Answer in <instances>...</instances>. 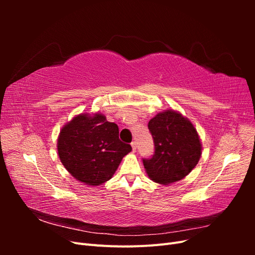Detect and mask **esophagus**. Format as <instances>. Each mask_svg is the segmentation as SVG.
<instances>
[{
	"mask_svg": "<svg viewBox=\"0 0 255 255\" xmlns=\"http://www.w3.org/2000/svg\"><path fill=\"white\" fill-rule=\"evenodd\" d=\"M130 145H132V149H133V152H136V142L133 141L132 143H130Z\"/></svg>",
	"mask_w": 255,
	"mask_h": 255,
	"instance_id": "34e87169",
	"label": "esophagus"
}]
</instances>
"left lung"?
Returning <instances> with one entry per match:
<instances>
[{
	"label": "left lung",
	"instance_id": "obj_1",
	"mask_svg": "<svg viewBox=\"0 0 255 255\" xmlns=\"http://www.w3.org/2000/svg\"><path fill=\"white\" fill-rule=\"evenodd\" d=\"M154 141L151 158H142L150 179L168 185L184 179L201 156V142L192 123L174 111L159 113L149 121Z\"/></svg>",
	"mask_w": 255,
	"mask_h": 255
}]
</instances>
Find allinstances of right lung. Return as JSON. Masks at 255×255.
<instances>
[{"label":"right lung","mask_w":255,"mask_h":255,"mask_svg":"<svg viewBox=\"0 0 255 255\" xmlns=\"http://www.w3.org/2000/svg\"><path fill=\"white\" fill-rule=\"evenodd\" d=\"M60 161L73 177L98 186L113 174L132 146L119 139V128L103 115H79L61 128L57 141Z\"/></svg>","instance_id":"add662e5"}]
</instances>
